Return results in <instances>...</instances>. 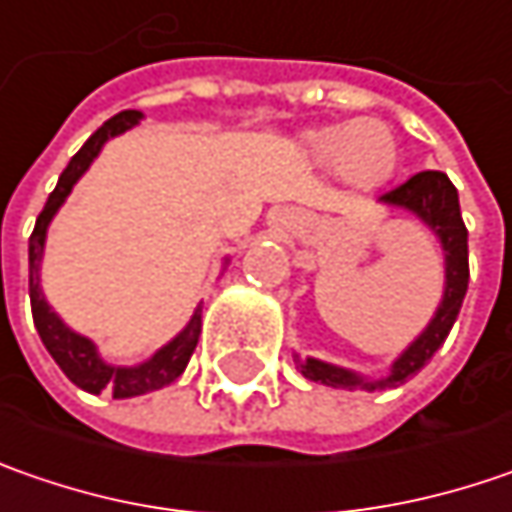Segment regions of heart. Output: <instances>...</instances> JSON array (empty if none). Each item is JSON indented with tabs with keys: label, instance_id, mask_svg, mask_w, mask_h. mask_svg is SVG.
Returning a JSON list of instances; mask_svg holds the SVG:
<instances>
[{
	"label": "heart",
	"instance_id": "heart-1",
	"mask_svg": "<svg viewBox=\"0 0 512 512\" xmlns=\"http://www.w3.org/2000/svg\"><path fill=\"white\" fill-rule=\"evenodd\" d=\"M309 145L321 160L338 163L349 183L364 186V189L384 183L389 171L395 168L392 131L378 120L323 128V131L309 134Z\"/></svg>",
	"mask_w": 512,
	"mask_h": 512
}]
</instances>
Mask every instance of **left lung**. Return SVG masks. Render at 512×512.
Wrapping results in <instances>:
<instances>
[{
    "label": "left lung",
    "instance_id": "1",
    "mask_svg": "<svg viewBox=\"0 0 512 512\" xmlns=\"http://www.w3.org/2000/svg\"><path fill=\"white\" fill-rule=\"evenodd\" d=\"M381 203L387 206H401L407 212L418 214L433 234L441 240L444 249V298L435 309V318L427 323V329L412 341L389 369L387 378L369 381L364 375L352 372V369L335 367L318 358H298L295 364L303 372V378L309 381H321L326 387L338 389H387L404 384L415 372L427 367V361L438 352V346L447 341L453 323H456L461 303L467 295V283H470V263H467V226L461 220V206H458V191L450 183L447 174L441 171H418L407 183L395 186L387 194H381Z\"/></svg>",
    "mask_w": 512,
    "mask_h": 512
}]
</instances>
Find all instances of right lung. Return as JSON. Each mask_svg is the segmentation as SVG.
I'll list each match as a JSON object with an SVG mask.
<instances>
[{
	"label": "right lung",
	"instance_id": "add662e5",
	"mask_svg": "<svg viewBox=\"0 0 512 512\" xmlns=\"http://www.w3.org/2000/svg\"><path fill=\"white\" fill-rule=\"evenodd\" d=\"M143 120L140 111H120L117 117H111L108 123L97 128L85 145L79 148L77 154L71 157V163L65 166V171L59 174V183L51 191L45 209L36 217L34 234L28 240V292H31V312H34V326L42 338L45 349L51 352L59 369L68 375L71 384H77L85 392H94L100 395L102 389L114 392V398H134V395H145V392H154V389L168 387L171 381H177L183 375V369L189 367L191 352L197 346L200 338V309L191 315V321L186 323V329L171 338L163 349H157L148 361L137 364V367H111L105 364L97 352L94 341H88L85 335H79L74 329H68L62 318L56 315L54 309L48 306V300L42 295V286H39V263H42V252H45V234L48 226L54 220V214L59 212V206L65 203V197L71 194L74 183L88 171V166L94 163V157L100 154V148L105 145L108 137H117L128 131L131 125H137Z\"/></svg>",
	"mask_w": 512,
	"mask_h": 512
}]
</instances>
